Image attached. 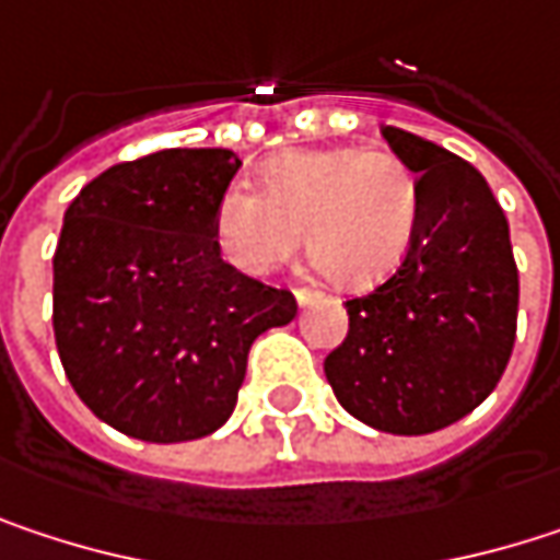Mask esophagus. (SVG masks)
I'll list each match as a JSON object with an SVG mask.
<instances>
[{
    "label": "esophagus",
    "instance_id": "esophagus-1",
    "mask_svg": "<svg viewBox=\"0 0 560 560\" xmlns=\"http://www.w3.org/2000/svg\"><path fill=\"white\" fill-rule=\"evenodd\" d=\"M324 294L320 291H311V288H294V301L301 304V307H307V304H317Z\"/></svg>",
    "mask_w": 560,
    "mask_h": 560
}]
</instances>
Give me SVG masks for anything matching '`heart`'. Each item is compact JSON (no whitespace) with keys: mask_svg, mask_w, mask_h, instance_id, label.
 <instances>
[{"mask_svg":"<svg viewBox=\"0 0 560 560\" xmlns=\"http://www.w3.org/2000/svg\"><path fill=\"white\" fill-rule=\"evenodd\" d=\"M418 177L386 149H298L262 168V190L233 180L213 207L226 262L266 276L304 233L311 262L340 288H370L405 259L418 230Z\"/></svg>","mask_w":560,"mask_h":560,"instance_id":"1","label":"heart"}]
</instances>
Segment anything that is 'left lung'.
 Returning <instances> with one entry per match:
<instances>
[{"mask_svg": "<svg viewBox=\"0 0 560 560\" xmlns=\"http://www.w3.org/2000/svg\"><path fill=\"white\" fill-rule=\"evenodd\" d=\"M383 139L418 174V230L395 276L347 301L350 330L324 373L363 424L431 434L497 389L515 343L518 272L480 171L395 126Z\"/></svg>", "mask_w": 560, "mask_h": 560, "instance_id": "8db88e82", "label": "left lung"}]
</instances>
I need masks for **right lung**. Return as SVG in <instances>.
<instances>
[{
	"instance_id": "add662e5",
	"label": "right lung",
	"mask_w": 560,
	"mask_h": 560,
	"mask_svg": "<svg viewBox=\"0 0 560 560\" xmlns=\"http://www.w3.org/2000/svg\"><path fill=\"white\" fill-rule=\"evenodd\" d=\"M230 149H165L93 177L55 253V340L80 401L109 428L177 444L236 408L249 347L294 320L291 291L220 259L217 197Z\"/></svg>"
}]
</instances>
